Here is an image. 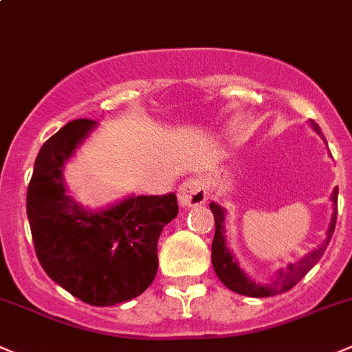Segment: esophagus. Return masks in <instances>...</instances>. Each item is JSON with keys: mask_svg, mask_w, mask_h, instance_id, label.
Returning <instances> with one entry per match:
<instances>
[{"mask_svg": "<svg viewBox=\"0 0 352 352\" xmlns=\"http://www.w3.org/2000/svg\"><path fill=\"white\" fill-rule=\"evenodd\" d=\"M206 199H208V191H206V182L201 177L187 179L179 187V201L182 206H198Z\"/></svg>", "mask_w": 352, "mask_h": 352, "instance_id": "34e87169", "label": "esophagus"}]
</instances>
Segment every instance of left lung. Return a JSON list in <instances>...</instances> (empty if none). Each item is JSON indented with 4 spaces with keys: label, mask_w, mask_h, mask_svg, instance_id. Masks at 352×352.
Listing matches in <instances>:
<instances>
[{
    "label": "left lung",
    "mask_w": 352,
    "mask_h": 352,
    "mask_svg": "<svg viewBox=\"0 0 352 352\" xmlns=\"http://www.w3.org/2000/svg\"><path fill=\"white\" fill-rule=\"evenodd\" d=\"M311 126L316 130V133L321 135V130L314 121H311ZM337 198H339V189L335 187L333 192H331V201H333V213H331L330 228L327 231V238L324 241L318 246L316 250H313L311 254L305 255L304 258H300L295 264H288L287 267L278 269L274 280L267 285L254 283V281L241 271V267L238 265V262L234 261V255L231 254L228 246H226V231H224V219H226V210L222 206H219L217 203H210V210L213 213V219H215V236H213L212 243V264L215 269L219 280L229 288V290L236 292L239 295H246V297H272V295L285 294L290 288H294L298 281L304 278L311 269L316 265V262H320V258L323 257L324 250H327L328 243H330L331 236L335 231V222H337Z\"/></svg>",
    "instance_id": "left-lung-1"
}]
</instances>
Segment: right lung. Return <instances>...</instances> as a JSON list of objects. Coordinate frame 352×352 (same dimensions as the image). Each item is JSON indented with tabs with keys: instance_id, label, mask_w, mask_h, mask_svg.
Segmentation results:
<instances>
[{
	"instance_id": "obj_1",
	"label": "right lung",
	"mask_w": 352,
	"mask_h": 352,
	"mask_svg": "<svg viewBox=\"0 0 352 352\" xmlns=\"http://www.w3.org/2000/svg\"><path fill=\"white\" fill-rule=\"evenodd\" d=\"M97 121L74 120L39 149L28 187V219L48 276L97 307L139 297L157 272V239L179 213L177 196H130L87 210L65 195L64 163Z\"/></svg>"
}]
</instances>
